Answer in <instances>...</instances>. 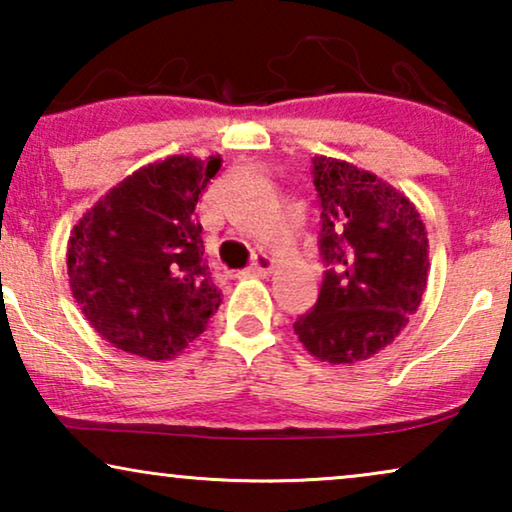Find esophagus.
I'll return each mask as SVG.
<instances>
[{
	"instance_id": "esophagus-1",
	"label": "esophagus",
	"mask_w": 512,
	"mask_h": 512,
	"mask_svg": "<svg viewBox=\"0 0 512 512\" xmlns=\"http://www.w3.org/2000/svg\"><path fill=\"white\" fill-rule=\"evenodd\" d=\"M272 268H275V258L268 256V254H258L254 258V265L244 270V275H247V277H268Z\"/></svg>"
}]
</instances>
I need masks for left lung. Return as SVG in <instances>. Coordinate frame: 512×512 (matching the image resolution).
I'll use <instances>...</instances> for the list:
<instances>
[{"mask_svg": "<svg viewBox=\"0 0 512 512\" xmlns=\"http://www.w3.org/2000/svg\"><path fill=\"white\" fill-rule=\"evenodd\" d=\"M321 205L319 300L293 324L314 359L356 363L398 338L422 305L429 237L405 193L347 160L314 156Z\"/></svg>", "mask_w": 512, "mask_h": 512, "instance_id": "1", "label": "left lung"}]
</instances>
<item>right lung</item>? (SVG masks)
Returning <instances> with one entry per match:
<instances>
[{
  "mask_svg": "<svg viewBox=\"0 0 512 512\" xmlns=\"http://www.w3.org/2000/svg\"><path fill=\"white\" fill-rule=\"evenodd\" d=\"M221 156L139 167L81 216L67 242L72 296L116 349L170 361L219 310L195 214Z\"/></svg>",
  "mask_w": 512,
  "mask_h": 512,
  "instance_id": "add662e5",
  "label": "right lung"
}]
</instances>
